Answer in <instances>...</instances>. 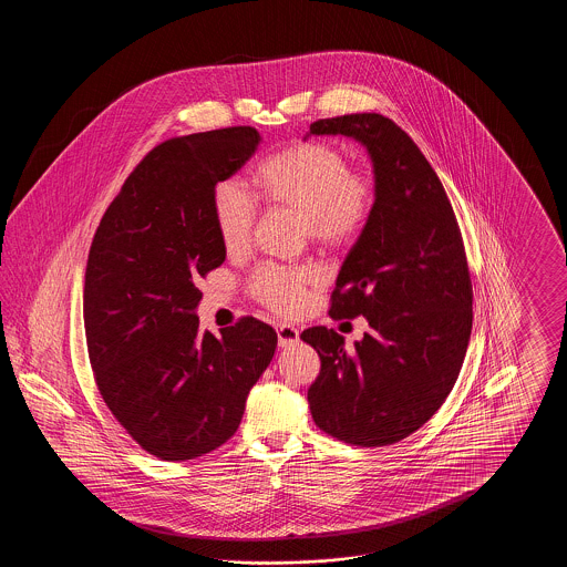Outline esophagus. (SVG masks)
<instances>
[{
    "label": "esophagus",
    "mask_w": 567,
    "mask_h": 567,
    "mask_svg": "<svg viewBox=\"0 0 567 567\" xmlns=\"http://www.w3.org/2000/svg\"><path fill=\"white\" fill-rule=\"evenodd\" d=\"M276 333H278V347L280 349H291V347L299 344V329L293 324H280L276 329Z\"/></svg>",
    "instance_id": "esophagus-1"
}]
</instances>
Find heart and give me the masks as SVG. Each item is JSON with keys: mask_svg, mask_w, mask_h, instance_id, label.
<instances>
[{"mask_svg": "<svg viewBox=\"0 0 567 567\" xmlns=\"http://www.w3.org/2000/svg\"><path fill=\"white\" fill-rule=\"evenodd\" d=\"M257 195L278 210L303 220L308 240L319 246H342L365 225L372 208V181L351 172L347 155L324 142H303L278 151L252 172ZM213 213L227 252H243L255 225V204L234 181H223L213 193ZM319 280L312 268H261L250 289L271 310L293 315L306 289Z\"/></svg>", "mask_w": 567, "mask_h": 567, "instance_id": "heart-1", "label": "heart"}]
</instances>
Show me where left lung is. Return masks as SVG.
I'll use <instances>...</instances> for the list:
<instances>
[{"label": "left lung", "instance_id": "left-lung-1", "mask_svg": "<svg viewBox=\"0 0 567 567\" xmlns=\"http://www.w3.org/2000/svg\"><path fill=\"white\" fill-rule=\"evenodd\" d=\"M308 135L352 137L374 172V204L329 310L333 319L365 317L372 329L352 349L327 327L301 333L321 357L308 404L342 442L395 444L444 404L470 342L472 282L457 220L432 165L391 118H321Z\"/></svg>", "mask_w": 567, "mask_h": 567}]
</instances>
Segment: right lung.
I'll list each match as a JSON object with an SVG mask.
<instances>
[{
  "label": "right lung",
  "instance_id": "obj_1",
  "mask_svg": "<svg viewBox=\"0 0 567 567\" xmlns=\"http://www.w3.org/2000/svg\"><path fill=\"white\" fill-rule=\"evenodd\" d=\"M261 135L227 127L153 148L110 204L89 250L84 331L97 389L135 442L163 461L202 457L243 421L278 336L246 317L199 331L197 278L225 261L213 213L218 183Z\"/></svg>",
  "mask_w": 567,
  "mask_h": 567
}]
</instances>
